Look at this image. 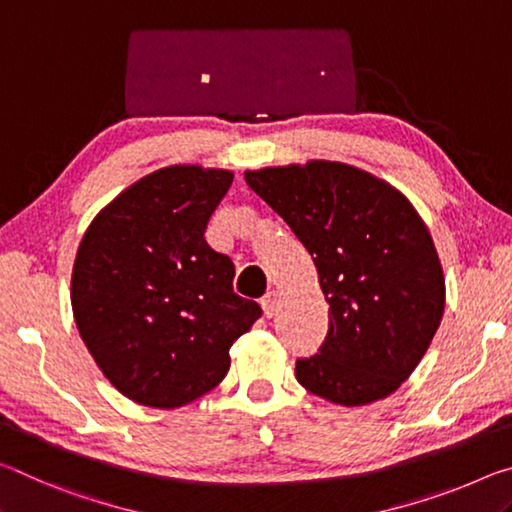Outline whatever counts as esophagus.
<instances>
[{
	"label": "esophagus",
	"instance_id": "esophagus-1",
	"mask_svg": "<svg viewBox=\"0 0 512 512\" xmlns=\"http://www.w3.org/2000/svg\"><path fill=\"white\" fill-rule=\"evenodd\" d=\"M261 306H263V313L267 317H272L276 311H279V295H276V292H267V295L261 299Z\"/></svg>",
	"mask_w": 512,
	"mask_h": 512
}]
</instances>
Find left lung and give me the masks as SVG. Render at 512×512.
I'll list each match as a JSON object with an SVG mask.
<instances>
[{
  "label": "left lung",
  "instance_id": "left-lung-1",
  "mask_svg": "<svg viewBox=\"0 0 512 512\" xmlns=\"http://www.w3.org/2000/svg\"><path fill=\"white\" fill-rule=\"evenodd\" d=\"M247 186L308 249L329 301L320 354L297 381L340 406H367L404 383L445 313V274L413 204L374 174L338 161L261 167Z\"/></svg>",
  "mask_w": 512,
  "mask_h": 512
}]
</instances>
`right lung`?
I'll use <instances>...</instances> for the list:
<instances>
[{"instance_id":"1","label":"right lung","mask_w":512,"mask_h":512,"mask_svg":"<svg viewBox=\"0 0 512 512\" xmlns=\"http://www.w3.org/2000/svg\"><path fill=\"white\" fill-rule=\"evenodd\" d=\"M233 172L161 167L122 190L83 233L72 313L99 370L124 397L172 410L211 392L261 306L233 292L231 258L204 238Z\"/></svg>"}]
</instances>
